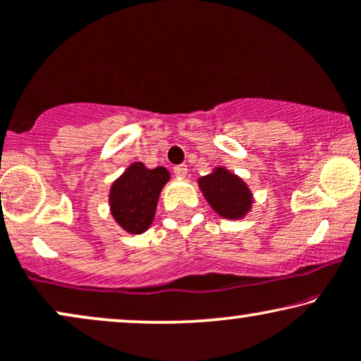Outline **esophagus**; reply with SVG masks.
I'll use <instances>...</instances> for the list:
<instances>
[{"label": "esophagus", "instance_id": "obj_1", "mask_svg": "<svg viewBox=\"0 0 361 361\" xmlns=\"http://www.w3.org/2000/svg\"><path fill=\"white\" fill-rule=\"evenodd\" d=\"M175 175H176V178H186L188 176V166L186 165H178V166H175Z\"/></svg>", "mask_w": 361, "mask_h": 361}]
</instances>
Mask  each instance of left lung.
Segmentation results:
<instances>
[{
  "instance_id": "left-lung-1",
  "label": "left lung",
  "mask_w": 361,
  "mask_h": 361,
  "mask_svg": "<svg viewBox=\"0 0 361 361\" xmlns=\"http://www.w3.org/2000/svg\"><path fill=\"white\" fill-rule=\"evenodd\" d=\"M198 186L214 213L225 220H241L252 212V190L243 178L226 170L225 166L213 168L212 173L200 178Z\"/></svg>"
}]
</instances>
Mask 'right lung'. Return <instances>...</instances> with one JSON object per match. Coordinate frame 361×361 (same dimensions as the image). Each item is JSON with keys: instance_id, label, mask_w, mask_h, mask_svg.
<instances>
[{"instance_id": "1", "label": "right lung", "mask_w": 361, "mask_h": 361, "mask_svg": "<svg viewBox=\"0 0 361 361\" xmlns=\"http://www.w3.org/2000/svg\"><path fill=\"white\" fill-rule=\"evenodd\" d=\"M168 181L170 171L165 166L149 170L141 161L131 163L109 188L111 216L128 233H145L152 226L159 193Z\"/></svg>"}]
</instances>
